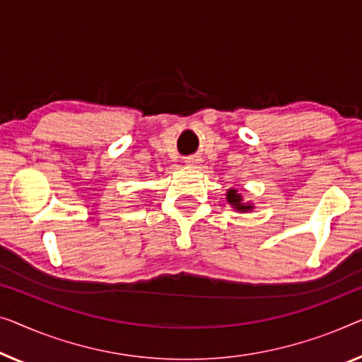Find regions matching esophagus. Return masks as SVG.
<instances>
[{
  "label": "esophagus",
  "instance_id": "obj_1",
  "mask_svg": "<svg viewBox=\"0 0 362 362\" xmlns=\"http://www.w3.org/2000/svg\"><path fill=\"white\" fill-rule=\"evenodd\" d=\"M185 164L190 167H197L198 164H200V159H197V157H190V159L185 160Z\"/></svg>",
  "mask_w": 362,
  "mask_h": 362
}]
</instances>
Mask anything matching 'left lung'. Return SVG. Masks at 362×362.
<instances>
[{
    "mask_svg": "<svg viewBox=\"0 0 362 362\" xmlns=\"http://www.w3.org/2000/svg\"><path fill=\"white\" fill-rule=\"evenodd\" d=\"M226 202L230 203L234 210L239 211V213H249V211L254 210L252 203L244 202L243 195L236 190V188H230V190L226 192Z\"/></svg>",
    "mask_w": 362,
    "mask_h": 362,
    "instance_id": "left-lung-1",
    "label": "left lung"
}]
</instances>
